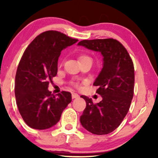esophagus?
<instances>
[{"mask_svg":"<svg viewBox=\"0 0 158 158\" xmlns=\"http://www.w3.org/2000/svg\"><path fill=\"white\" fill-rule=\"evenodd\" d=\"M79 97V95L77 94H75V93H73L72 94V98L74 99V98H77Z\"/></svg>","mask_w":158,"mask_h":158,"instance_id":"34e87169","label":"esophagus"}]
</instances>
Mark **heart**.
<instances>
[{
  "instance_id": "1",
  "label": "heart",
  "mask_w": 158,
  "mask_h": 158,
  "mask_svg": "<svg viewBox=\"0 0 158 158\" xmlns=\"http://www.w3.org/2000/svg\"><path fill=\"white\" fill-rule=\"evenodd\" d=\"M84 59H90V58L88 57V56H86V55H83V56H81V57H80V60H84Z\"/></svg>"
}]
</instances>
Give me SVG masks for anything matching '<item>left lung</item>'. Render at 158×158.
Masks as SVG:
<instances>
[{
  "mask_svg": "<svg viewBox=\"0 0 158 158\" xmlns=\"http://www.w3.org/2000/svg\"><path fill=\"white\" fill-rule=\"evenodd\" d=\"M78 46L99 52L103 68L94 83L102 101L94 103L85 96L86 107L80 121L94 135H107L119 126L128 112L134 95L135 69L128 52L114 39L81 41Z\"/></svg>",
  "mask_w": 158,
  "mask_h": 158,
  "instance_id": "left-lung-1",
  "label": "left lung"
}]
</instances>
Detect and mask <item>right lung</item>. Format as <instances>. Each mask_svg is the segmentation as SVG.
<instances>
[{"instance_id":"obj_1","label":"right lung","mask_w":158,"mask_h":158,"mask_svg":"<svg viewBox=\"0 0 158 158\" xmlns=\"http://www.w3.org/2000/svg\"><path fill=\"white\" fill-rule=\"evenodd\" d=\"M77 41L57 31H47L23 52L15 78V96L19 113L31 128L42 130L55 126L72 101L70 92L52 94L48 85L57 75L61 51Z\"/></svg>"}]
</instances>
